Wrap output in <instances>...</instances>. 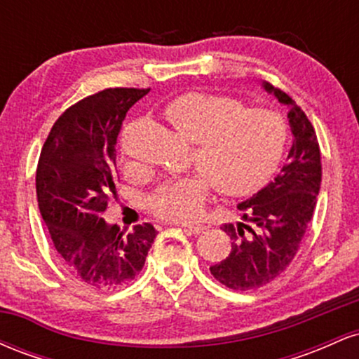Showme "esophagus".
<instances>
[{
    "label": "esophagus",
    "instance_id": "34e87169",
    "mask_svg": "<svg viewBox=\"0 0 359 359\" xmlns=\"http://www.w3.org/2000/svg\"><path fill=\"white\" fill-rule=\"evenodd\" d=\"M184 229L187 233H191V234H201V233H204L205 229H208V226L205 224H196V226H184Z\"/></svg>",
    "mask_w": 359,
    "mask_h": 359
}]
</instances>
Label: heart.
I'll list each match as a JSON object with an SVG mask.
<instances>
[{
  "label": "heart",
  "instance_id": "heart-1",
  "mask_svg": "<svg viewBox=\"0 0 359 359\" xmlns=\"http://www.w3.org/2000/svg\"><path fill=\"white\" fill-rule=\"evenodd\" d=\"M175 130L196 143L194 165L201 172L167 180L148 199L151 212L189 222L203 212L212 185L224 196L257 192L275 174L287 147V123L265 108L209 93H185L165 109Z\"/></svg>",
  "mask_w": 359,
  "mask_h": 359
}]
</instances>
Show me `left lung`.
I'll use <instances>...</instances> for the list:
<instances>
[{
	"mask_svg": "<svg viewBox=\"0 0 359 359\" xmlns=\"http://www.w3.org/2000/svg\"><path fill=\"white\" fill-rule=\"evenodd\" d=\"M263 88L287 104L294 142L280 174L253 197L238 204L243 221L222 224L231 251L212 265V277L233 290H255L275 280L297 255L320 189V150L316 130L300 106L269 82Z\"/></svg>",
	"mask_w": 359,
	"mask_h": 359,
	"instance_id": "left-lung-1",
	"label": "left lung"
}]
</instances>
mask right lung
<instances>
[{
    "label": "right lung",
    "instance_id": "right-lung-1",
    "mask_svg": "<svg viewBox=\"0 0 359 359\" xmlns=\"http://www.w3.org/2000/svg\"><path fill=\"white\" fill-rule=\"evenodd\" d=\"M150 89L111 88L65 109L45 140L36 201L53 246L76 278L97 290L130 283L145 265L156 229L125 233L101 214L116 196V140L128 109Z\"/></svg>",
    "mask_w": 359,
    "mask_h": 359
}]
</instances>
